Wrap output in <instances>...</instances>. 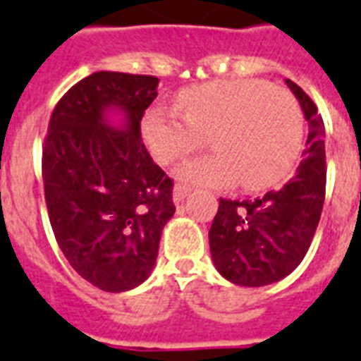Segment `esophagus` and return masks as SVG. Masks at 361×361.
<instances>
[{"mask_svg":"<svg viewBox=\"0 0 361 361\" xmlns=\"http://www.w3.org/2000/svg\"><path fill=\"white\" fill-rule=\"evenodd\" d=\"M188 194H190V190L186 188V186H180V184H177V186L173 188V201H175L177 204L183 203Z\"/></svg>","mask_w":361,"mask_h":361,"instance_id":"obj_1","label":"esophagus"}]
</instances>
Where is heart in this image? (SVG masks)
Returning a JSON list of instances; mask_svg holds the SVG:
<instances>
[{"label":"heart","instance_id":"obj_1","mask_svg":"<svg viewBox=\"0 0 361 361\" xmlns=\"http://www.w3.org/2000/svg\"><path fill=\"white\" fill-rule=\"evenodd\" d=\"M180 112L154 106L141 134L151 157L171 166L209 135L212 154L177 167L188 186L229 188L238 180L247 192L272 188L289 177L304 143V117L295 97L261 80H218L180 91Z\"/></svg>","mask_w":361,"mask_h":361}]
</instances>
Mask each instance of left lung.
<instances>
[{
    "label": "left lung",
    "instance_id": "8db88e82",
    "mask_svg": "<svg viewBox=\"0 0 361 361\" xmlns=\"http://www.w3.org/2000/svg\"><path fill=\"white\" fill-rule=\"evenodd\" d=\"M285 83L307 121L304 160L283 188L253 201L220 199L209 231L216 270L242 287H262L289 276L310 250L324 204V123L313 100L295 82Z\"/></svg>",
    "mask_w": 361,
    "mask_h": 361
}]
</instances>
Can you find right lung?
Masks as SVG:
<instances>
[{
	"label": "right lung",
	"instance_id": "obj_1",
	"mask_svg": "<svg viewBox=\"0 0 361 361\" xmlns=\"http://www.w3.org/2000/svg\"><path fill=\"white\" fill-rule=\"evenodd\" d=\"M158 78L94 72L57 102L42 149L51 229L71 267L106 293L135 289L175 214L173 180L141 141Z\"/></svg>",
	"mask_w": 361,
	"mask_h": 361
}]
</instances>
